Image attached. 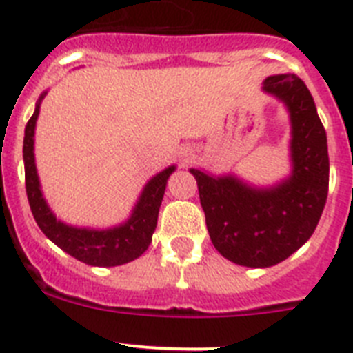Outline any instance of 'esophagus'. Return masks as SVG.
<instances>
[{
	"label": "esophagus",
	"mask_w": 353,
	"mask_h": 353,
	"mask_svg": "<svg viewBox=\"0 0 353 353\" xmlns=\"http://www.w3.org/2000/svg\"><path fill=\"white\" fill-rule=\"evenodd\" d=\"M183 161H187V155H185V159H183Z\"/></svg>",
	"instance_id": "1"
}]
</instances>
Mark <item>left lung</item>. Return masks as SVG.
<instances>
[{
	"label": "left lung",
	"instance_id": "obj_1",
	"mask_svg": "<svg viewBox=\"0 0 353 353\" xmlns=\"http://www.w3.org/2000/svg\"><path fill=\"white\" fill-rule=\"evenodd\" d=\"M263 90L286 104L292 121V174L279 185L256 189L236 176L191 170L198 182L212 244L244 267H272L313 235L329 192L327 134L313 97L295 74L270 76Z\"/></svg>",
	"mask_w": 353,
	"mask_h": 353
}]
</instances>
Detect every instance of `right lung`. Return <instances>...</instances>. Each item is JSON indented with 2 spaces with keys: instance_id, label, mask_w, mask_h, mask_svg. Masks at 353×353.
I'll return each mask as SVG.
<instances>
[{
  "instance_id": "obj_1",
  "label": "right lung",
  "mask_w": 353,
  "mask_h": 353,
  "mask_svg": "<svg viewBox=\"0 0 353 353\" xmlns=\"http://www.w3.org/2000/svg\"><path fill=\"white\" fill-rule=\"evenodd\" d=\"M39 99L35 113L26 123L24 130V179H26V194L30 208L33 212L37 224L51 242L68 252L76 260L93 267H117V265L129 263L136 260L148 249L152 235L157 226L159 208L162 203V196L166 191V183L174 166L166 168L154 179L150 180L139 196L138 205L134 207L132 215L127 223L109 230H88V228H74L63 224L49 210L42 191H40L39 174L35 166V154H33V136H35L37 118L40 111Z\"/></svg>"
}]
</instances>
